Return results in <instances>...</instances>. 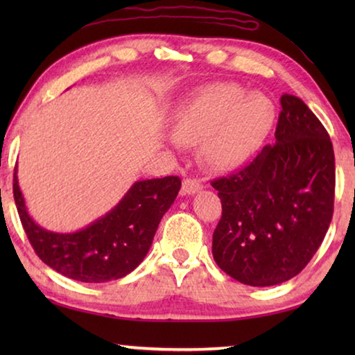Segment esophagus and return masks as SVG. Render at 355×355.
Returning a JSON list of instances; mask_svg holds the SVG:
<instances>
[{"instance_id":"1","label":"esophagus","mask_w":355,"mask_h":355,"mask_svg":"<svg viewBox=\"0 0 355 355\" xmlns=\"http://www.w3.org/2000/svg\"><path fill=\"white\" fill-rule=\"evenodd\" d=\"M202 189V183L196 178H186L182 186V194L183 196H194L196 192Z\"/></svg>"}]
</instances>
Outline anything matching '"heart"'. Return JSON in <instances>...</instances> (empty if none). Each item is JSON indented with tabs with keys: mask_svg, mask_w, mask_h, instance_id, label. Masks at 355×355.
Returning <instances> with one entry per match:
<instances>
[{
	"mask_svg": "<svg viewBox=\"0 0 355 355\" xmlns=\"http://www.w3.org/2000/svg\"><path fill=\"white\" fill-rule=\"evenodd\" d=\"M275 107L261 92L233 83L202 87L175 111L172 137L180 146L200 144L209 169L224 172L241 166L271 131Z\"/></svg>",
	"mask_w": 355,
	"mask_h": 355,
	"instance_id": "b5f03b06",
	"label": "heart"
}]
</instances>
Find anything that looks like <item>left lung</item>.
Instances as JSON below:
<instances>
[{"label": "left lung", "mask_w": 355, "mask_h": 355, "mask_svg": "<svg viewBox=\"0 0 355 355\" xmlns=\"http://www.w3.org/2000/svg\"><path fill=\"white\" fill-rule=\"evenodd\" d=\"M280 105L275 144L211 183L222 203L214 261L250 286L279 285L302 271L334 214L335 156L327 131L296 95L284 94Z\"/></svg>", "instance_id": "8db88e82"}]
</instances>
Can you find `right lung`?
I'll return each instance as SVG.
<instances>
[{"label": "right lung", "mask_w": 355, "mask_h": 355, "mask_svg": "<svg viewBox=\"0 0 355 355\" xmlns=\"http://www.w3.org/2000/svg\"><path fill=\"white\" fill-rule=\"evenodd\" d=\"M182 188L178 177L135 182L105 216L81 230L51 232L28 213L14 173V199L20 220L35 254L56 272L84 284L122 279L139 266L152 248L161 219Z\"/></svg>", "instance_id": "right-lung-1"}]
</instances>
